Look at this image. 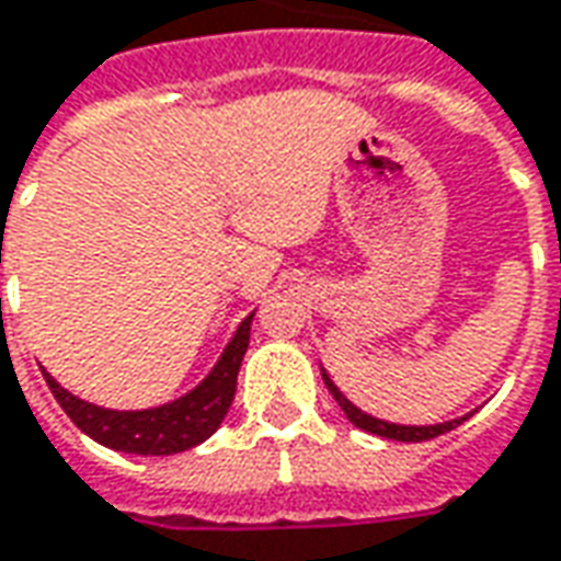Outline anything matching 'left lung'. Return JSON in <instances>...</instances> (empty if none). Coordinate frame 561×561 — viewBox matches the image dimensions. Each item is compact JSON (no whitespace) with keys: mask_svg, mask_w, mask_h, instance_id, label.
Returning <instances> with one entry per match:
<instances>
[{"mask_svg":"<svg viewBox=\"0 0 561 561\" xmlns=\"http://www.w3.org/2000/svg\"><path fill=\"white\" fill-rule=\"evenodd\" d=\"M319 371H322V380H325V387L334 396V402L341 405V411L346 414V421L353 426H359L365 433H371V436H380V439H392V442H424V439H436L442 433H448V430H455L457 424H463L470 414H463V417H455V421H442V424H392V421H383V417H375V414H368V411H362L359 405H353L350 399H346L341 387L334 383L329 377V371L319 365Z\"/></svg>","mask_w":561,"mask_h":561,"instance_id":"left-lung-1","label":"left lung"}]
</instances>
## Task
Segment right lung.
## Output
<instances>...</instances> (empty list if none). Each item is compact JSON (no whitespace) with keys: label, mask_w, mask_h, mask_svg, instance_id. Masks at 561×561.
Here are the masks:
<instances>
[{"label":"right lung","mask_w":561,"mask_h":561,"mask_svg":"<svg viewBox=\"0 0 561 561\" xmlns=\"http://www.w3.org/2000/svg\"><path fill=\"white\" fill-rule=\"evenodd\" d=\"M251 319H254V312H249L239 322L230 344L217 356L215 368L202 377L193 390H186L184 396H178L171 402L152 405V409H104V405H94V402L72 396L45 368H42V375L72 424L94 442H101L104 448L144 457L178 455V451H186V448L205 442L217 426L224 424L232 405V396H236L239 365L249 350Z\"/></svg>","instance_id":"right-lung-1"}]
</instances>
